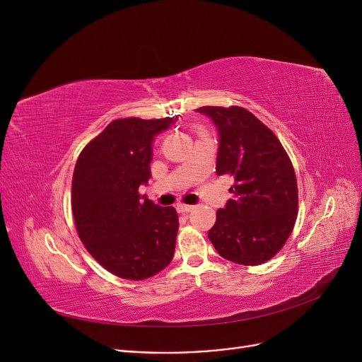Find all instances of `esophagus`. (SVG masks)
<instances>
[{
  "instance_id": "34e87169",
  "label": "esophagus",
  "mask_w": 362,
  "mask_h": 362,
  "mask_svg": "<svg viewBox=\"0 0 362 362\" xmlns=\"http://www.w3.org/2000/svg\"><path fill=\"white\" fill-rule=\"evenodd\" d=\"M177 208H178L180 213H189V211L193 210L194 206H193V205H189V204H178Z\"/></svg>"
}]
</instances>
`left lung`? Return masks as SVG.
<instances>
[{"mask_svg": "<svg viewBox=\"0 0 362 362\" xmlns=\"http://www.w3.org/2000/svg\"><path fill=\"white\" fill-rule=\"evenodd\" d=\"M218 136L217 175H233L234 196L216 213L208 238L218 255L245 266L269 261L298 216V182L281 141L242 107H201Z\"/></svg>", "mask_w": 362, "mask_h": 362, "instance_id": "obj_1", "label": "left lung"}]
</instances>
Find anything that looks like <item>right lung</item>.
Returning a JSON list of instances; mask_svg holds the SVG:
<instances>
[{"label": "right lung", "instance_id": "obj_1", "mask_svg": "<svg viewBox=\"0 0 362 362\" xmlns=\"http://www.w3.org/2000/svg\"><path fill=\"white\" fill-rule=\"evenodd\" d=\"M178 117L117 119L87 145L72 178V214L89 254L113 275L145 279L173 258L178 214L139 194L152 144Z\"/></svg>", "mask_w": 362, "mask_h": 362}]
</instances>
